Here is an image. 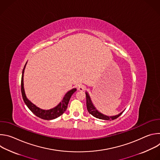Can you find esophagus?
<instances>
[{"label": "esophagus", "mask_w": 160, "mask_h": 160, "mask_svg": "<svg viewBox=\"0 0 160 160\" xmlns=\"http://www.w3.org/2000/svg\"><path fill=\"white\" fill-rule=\"evenodd\" d=\"M77 89L80 91H83L85 90V86L83 85H79L77 87Z\"/></svg>", "instance_id": "esophagus-1"}]
</instances>
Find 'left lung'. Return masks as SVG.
Listing matches in <instances>:
<instances>
[{
	"instance_id": "obj_1",
	"label": "left lung",
	"mask_w": 160,
	"mask_h": 160,
	"mask_svg": "<svg viewBox=\"0 0 160 160\" xmlns=\"http://www.w3.org/2000/svg\"><path fill=\"white\" fill-rule=\"evenodd\" d=\"M86 102H87V109L88 111V112L90 114H91L92 116H94V117L99 118V119H101V120H115L117 118H118L123 113V112H122L121 113H120L119 115H116V116H114V117H107L106 115H102L101 112H99L94 106V105L92 104V102H91L90 98L88 96V94L86 92Z\"/></svg>"
}]
</instances>
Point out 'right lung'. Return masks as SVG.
Instances as JSON below:
<instances>
[{
  "mask_svg": "<svg viewBox=\"0 0 160 160\" xmlns=\"http://www.w3.org/2000/svg\"><path fill=\"white\" fill-rule=\"evenodd\" d=\"M27 62H26L23 70L22 72V77H21V94L22 97L23 99V101L27 107L30 109V110L38 118H40L43 120H50L55 119L61 115H62L63 112L66 110L68 108V104L69 102V101L73 95V94L77 90L76 88H73L72 90H70L69 92H68L64 96V98L61 101V102L55 108L49 109V110H43L42 109H40L39 108L37 107L35 105H34L33 103H32L26 97L25 93V90L23 87V73L25 71V68L26 66Z\"/></svg>",
  "mask_w": 160,
  "mask_h": 160,
  "instance_id": "1",
  "label": "right lung"
}]
</instances>
